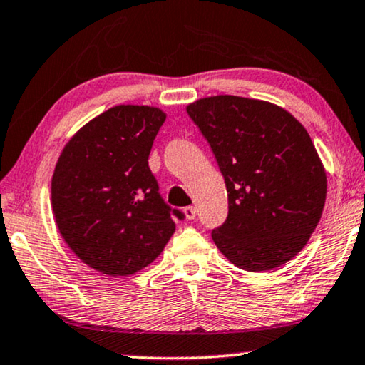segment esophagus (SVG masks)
Here are the masks:
<instances>
[{
  "label": "esophagus",
  "mask_w": 365,
  "mask_h": 365,
  "mask_svg": "<svg viewBox=\"0 0 365 365\" xmlns=\"http://www.w3.org/2000/svg\"><path fill=\"white\" fill-rule=\"evenodd\" d=\"M185 216H187V220H195L197 217V208L195 206H187V208L183 210Z\"/></svg>",
  "instance_id": "obj_1"
}]
</instances>
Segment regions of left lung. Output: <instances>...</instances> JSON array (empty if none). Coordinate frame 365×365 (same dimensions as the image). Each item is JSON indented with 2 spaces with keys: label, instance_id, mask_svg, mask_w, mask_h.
Segmentation results:
<instances>
[{
  "label": "left lung",
  "instance_id": "8db88e82",
  "mask_svg": "<svg viewBox=\"0 0 365 365\" xmlns=\"http://www.w3.org/2000/svg\"><path fill=\"white\" fill-rule=\"evenodd\" d=\"M227 190V217L211 232L239 269L270 270L302 251L318 226L326 172L312 138L284 108L217 95L187 106Z\"/></svg>",
  "mask_w": 365,
  "mask_h": 365
}]
</instances>
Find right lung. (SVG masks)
Masks as SVG:
<instances>
[{"mask_svg": "<svg viewBox=\"0 0 365 365\" xmlns=\"http://www.w3.org/2000/svg\"><path fill=\"white\" fill-rule=\"evenodd\" d=\"M165 113L119 105L65 145L52 177V210L68 247L103 274L130 275L155 260L182 211L170 208L149 168Z\"/></svg>", "mask_w": 365, "mask_h": 365, "instance_id": "right-lung-1", "label": "right lung"}]
</instances>
